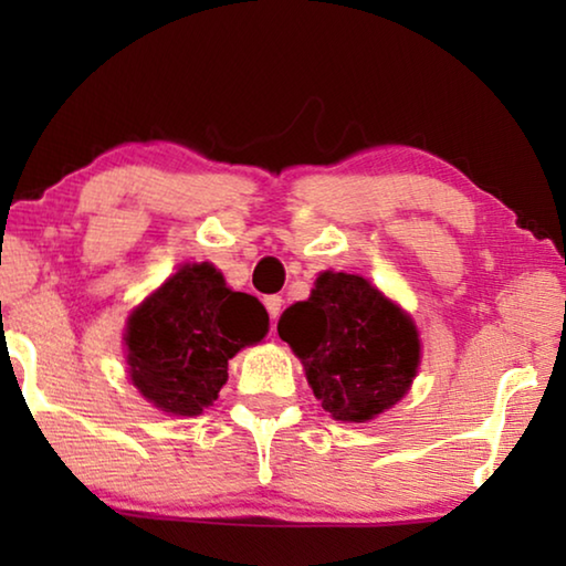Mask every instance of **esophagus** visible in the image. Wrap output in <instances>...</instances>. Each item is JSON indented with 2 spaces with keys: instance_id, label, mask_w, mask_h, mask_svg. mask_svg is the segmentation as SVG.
Instances as JSON below:
<instances>
[{
  "instance_id": "esophagus-1",
  "label": "esophagus",
  "mask_w": 566,
  "mask_h": 566,
  "mask_svg": "<svg viewBox=\"0 0 566 566\" xmlns=\"http://www.w3.org/2000/svg\"><path fill=\"white\" fill-rule=\"evenodd\" d=\"M282 304H284V300H282L280 294H270V296H264V306H266V312H270V317H272V319L280 317Z\"/></svg>"
}]
</instances>
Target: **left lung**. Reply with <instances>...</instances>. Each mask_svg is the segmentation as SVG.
<instances>
[{"mask_svg": "<svg viewBox=\"0 0 566 566\" xmlns=\"http://www.w3.org/2000/svg\"><path fill=\"white\" fill-rule=\"evenodd\" d=\"M276 332L302 359L324 411L339 421L377 417L417 377L415 324L357 274H319L310 300L292 304Z\"/></svg>", "mask_w": 566, "mask_h": 566, "instance_id": "1", "label": "left lung"}]
</instances>
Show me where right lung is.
<instances>
[{
  "mask_svg": "<svg viewBox=\"0 0 566 566\" xmlns=\"http://www.w3.org/2000/svg\"><path fill=\"white\" fill-rule=\"evenodd\" d=\"M270 317L212 264H187L129 317V377L167 415L195 417L227 381V361L260 342Z\"/></svg>",
  "mask_w": 566,
  "mask_h": 566,
  "instance_id": "obj_1",
  "label": "right lung"
}]
</instances>
